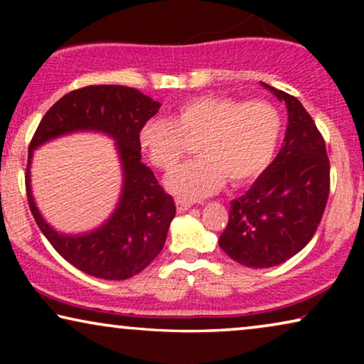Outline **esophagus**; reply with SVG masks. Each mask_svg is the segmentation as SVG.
Segmentation results:
<instances>
[{"instance_id":"esophagus-1","label":"esophagus","mask_w":364,"mask_h":364,"mask_svg":"<svg viewBox=\"0 0 364 364\" xmlns=\"http://www.w3.org/2000/svg\"><path fill=\"white\" fill-rule=\"evenodd\" d=\"M176 205H177V210H178V212H187L188 208L192 207V202L183 200V198H177V200H176Z\"/></svg>"}]
</instances>
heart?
I'll return each mask as SVG.
<instances>
[{
    "instance_id": "1",
    "label": "heart",
    "mask_w": 364,
    "mask_h": 364,
    "mask_svg": "<svg viewBox=\"0 0 364 364\" xmlns=\"http://www.w3.org/2000/svg\"><path fill=\"white\" fill-rule=\"evenodd\" d=\"M282 137L280 111L267 101L242 102L225 96H197L177 116L144 124L139 141L154 166L168 171L197 141L200 157L168 173L166 187L183 200L217 192L228 178L235 186L255 181L270 166Z\"/></svg>"
}]
</instances>
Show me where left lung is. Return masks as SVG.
<instances>
[{
    "instance_id": "1",
    "label": "left lung",
    "mask_w": 364,
    "mask_h": 364,
    "mask_svg": "<svg viewBox=\"0 0 364 364\" xmlns=\"http://www.w3.org/2000/svg\"><path fill=\"white\" fill-rule=\"evenodd\" d=\"M285 102L288 126L283 147L247 193L230 203L218 245L232 260L250 268L280 265L315 235L330 193L325 141L301 102L262 82Z\"/></svg>"
}]
</instances>
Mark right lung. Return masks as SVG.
<instances>
[{"mask_svg": "<svg viewBox=\"0 0 364 364\" xmlns=\"http://www.w3.org/2000/svg\"><path fill=\"white\" fill-rule=\"evenodd\" d=\"M161 109V102L126 86H87L66 94L39 122L29 144L26 192L39 230L64 260L102 280H127L141 273L166 243L176 217V203L141 161L139 132ZM76 132L104 133L114 141L122 164L123 187L107 221L82 234L58 232L33 202L31 161L38 146Z\"/></svg>", "mask_w": 364, "mask_h": 364, "instance_id": "obj_1", "label": "right lung"}]
</instances>
